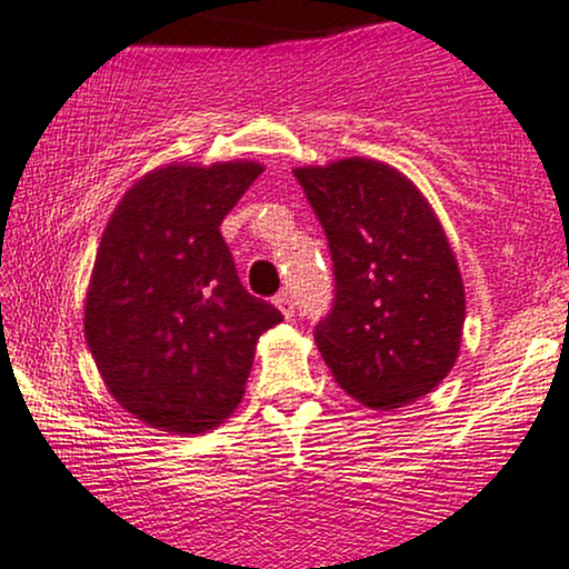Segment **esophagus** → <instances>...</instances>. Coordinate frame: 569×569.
Masks as SVG:
<instances>
[{
    "mask_svg": "<svg viewBox=\"0 0 569 569\" xmlns=\"http://www.w3.org/2000/svg\"><path fill=\"white\" fill-rule=\"evenodd\" d=\"M273 306H277L279 311H282L284 319H292L296 317V306H292V298L287 296V292H279L277 298H273Z\"/></svg>",
    "mask_w": 569,
    "mask_h": 569,
    "instance_id": "34e87169",
    "label": "esophagus"
}]
</instances>
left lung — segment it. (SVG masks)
Segmentation results:
<instances>
[{
    "mask_svg": "<svg viewBox=\"0 0 569 569\" xmlns=\"http://www.w3.org/2000/svg\"><path fill=\"white\" fill-rule=\"evenodd\" d=\"M327 233L336 306L313 330L346 393L370 410L426 397L456 367L466 290L429 199L378 159L296 167Z\"/></svg>",
    "mask_w": 569,
    "mask_h": 569,
    "instance_id": "8db88e82",
    "label": "left lung"
}]
</instances>
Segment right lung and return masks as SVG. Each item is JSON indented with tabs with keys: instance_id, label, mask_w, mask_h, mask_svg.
Segmentation results:
<instances>
[{
	"instance_id": "right-lung-1",
	"label": "right lung",
	"mask_w": 569,
	"mask_h": 569,
	"mask_svg": "<svg viewBox=\"0 0 569 569\" xmlns=\"http://www.w3.org/2000/svg\"><path fill=\"white\" fill-rule=\"evenodd\" d=\"M263 164L170 162L138 178L109 223L84 298L106 389L151 429L204 433L244 397L258 338L282 313L239 282L220 223Z\"/></svg>"
}]
</instances>
